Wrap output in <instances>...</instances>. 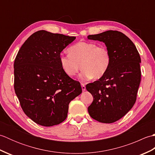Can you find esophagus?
I'll return each mask as SVG.
<instances>
[{
	"label": "esophagus",
	"instance_id": "1",
	"mask_svg": "<svg viewBox=\"0 0 155 155\" xmlns=\"http://www.w3.org/2000/svg\"><path fill=\"white\" fill-rule=\"evenodd\" d=\"M81 87H82V90H83V91H84L85 90H86V87H85V85L84 84L82 83Z\"/></svg>",
	"mask_w": 155,
	"mask_h": 155
}]
</instances>
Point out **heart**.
<instances>
[{"instance_id": "1", "label": "heart", "mask_w": 155, "mask_h": 155, "mask_svg": "<svg viewBox=\"0 0 155 155\" xmlns=\"http://www.w3.org/2000/svg\"><path fill=\"white\" fill-rule=\"evenodd\" d=\"M59 61L62 70L70 77H74L81 67V79L88 81L103 77L110 67L111 58L104 46L81 41L68 48V54H61Z\"/></svg>"}]
</instances>
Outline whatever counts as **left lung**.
<instances>
[{
  "label": "left lung",
  "instance_id": "left-lung-1",
  "mask_svg": "<svg viewBox=\"0 0 155 155\" xmlns=\"http://www.w3.org/2000/svg\"><path fill=\"white\" fill-rule=\"evenodd\" d=\"M87 38L104 42L111 58L106 74L86 85L94 98L88 113L101 123H113L135 103L141 79L140 55L130 39L119 31H107Z\"/></svg>",
  "mask_w": 155,
  "mask_h": 155
}]
</instances>
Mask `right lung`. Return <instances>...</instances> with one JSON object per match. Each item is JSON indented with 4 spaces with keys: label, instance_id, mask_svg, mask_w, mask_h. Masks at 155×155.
Returning a JSON list of instances; mask_svg holds the SVG:
<instances>
[{
    "label": "right lung",
    "instance_id": "obj_1",
    "mask_svg": "<svg viewBox=\"0 0 155 155\" xmlns=\"http://www.w3.org/2000/svg\"><path fill=\"white\" fill-rule=\"evenodd\" d=\"M75 38L38 31L27 38L15 58V93L24 113L42 126L63 122L70 102L82 93L79 82L65 73L59 61L61 52Z\"/></svg>",
    "mask_w": 155,
    "mask_h": 155
}]
</instances>
